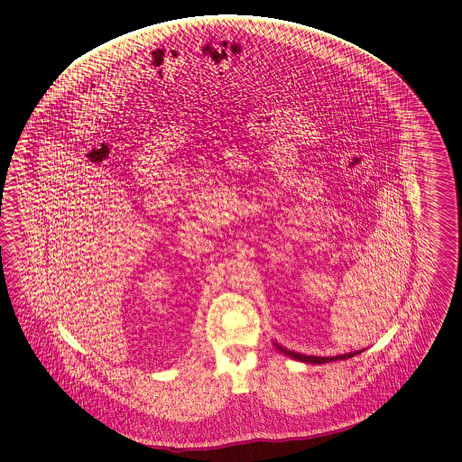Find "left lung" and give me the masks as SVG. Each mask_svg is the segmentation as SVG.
<instances>
[{"mask_svg":"<svg viewBox=\"0 0 462 462\" xmlns=\"http://www.w3.org/2000/svg\"><path fill=\"white\" fill-rule=\"evenodd\" d=\"M274 346H276V349L280 350V352H282V354H286L288 357H291V359H296V361H301V363L308 364L332 363V361L349 359V357H354V356L361 354V350H356V352H347V354H342V356H334V357H319V356H303V354H298V352H293V350L284 349L282 346L276 344V342H274Z\"/></svg>","mask_w":462,"mask_h":462,"instance_id":"left-lung-1","label":"left lung"}]
</instances>
